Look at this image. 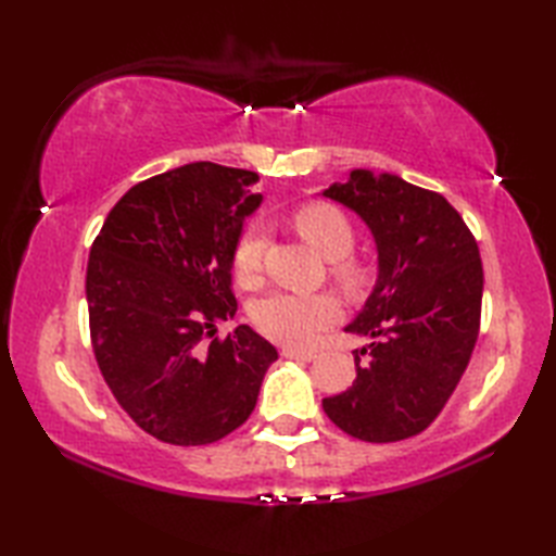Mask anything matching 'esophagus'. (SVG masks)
Here are the masks:
<instances>
[{"mask_svg": "<svg viewBox=\"0 0 556 556\" xmlns=\"http://www.w3.org/2000/svg\"><path fill=\"white\" fill-rule=\"evenodd\" d=\"M281 356L291 361H313L315 353L311 351H296V349H281Z\"/></svg>", "mask_w": 556, "mask_h": 556, "instance_id": "esophagus-1", "label": "esophagus"}]
</instances>
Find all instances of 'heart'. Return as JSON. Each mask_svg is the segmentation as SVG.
Instances as JSON below:
<instances>
[{"label":"heart","mask_w":556,"mask_h":556,"mask_svg":"<svg viewBox=\"0 0 556 556\" xmlns=\"http://www.w3.org/2000/svg\"><path fill=\"white\" fill-rule=\"evenodd\" d=\"M293 224L317 253L329 260L332 279L344 291H358L365 281V267L351 253L356 231L351 219L329 203H308L296 210ZM267 251L263 224H251L233 248V269L243 285H255ZM260 332L285 346H313L327 327L339 320V303L329 293L275 291L260 299L253 308Z\"/></svg>","instance_id":"obj_1"}]
</instances>
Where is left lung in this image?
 I'll return each instance as SVG.
<instances>
[{"instance_id":"8db88e82","label":"left lung","mask_w":556,"mask_h":556,"mask_svg":"<svg viewBox=\"0 0 556 556\" xmlns=\"http://www.w3.org/2000/svg\"><path fill=\"white\" fill-rule=\"evenodd\" d=\"M351 207L377 243V285L346 332L370 337L353 351L356 380L323 408L363 442H399L440 416L476 349L482 260L446 198L394 174L353 169L323 193Z\"/></svg>"}]
</instances>
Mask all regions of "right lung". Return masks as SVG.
<instances>
[{"mask_svg": "<svg viewBox=\"0 0 556 556\" xmlns=\"http://www.w3.org/2000/svg\"><path fill=\"white\" fill-rule=\"evenodd\" d=\"M255 172L193 162L136 184L92 241L86 296L104 382L138 428L176 446L243 425L277 349L239 325L233 248L263 203Z\"/></svg>", "mask_w": 556, "mask_h": 556, "instance_id": "add662e5", "label": "right lung"}]
</instances>
